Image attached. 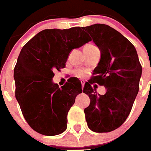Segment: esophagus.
<instances>
[{"label": "esophagus", "mask_w": 151, "mask_h": 151, "mask_svg": "<svg viewBox=\"0 0 151 151\" xmlns=\"http://www.w3.org/2000/svg\"><path fill=\"white\" fill-rule=\"evenodd\" d=\"M81 84H82V88H84V86H85L84 80H81Z\"/></svg>", "instance_id": "esophagus-1"}]
</instances>
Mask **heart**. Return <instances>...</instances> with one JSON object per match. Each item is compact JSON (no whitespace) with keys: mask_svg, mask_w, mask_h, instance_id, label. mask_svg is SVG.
<instances>
[{"mask_svg":"<svg viewBox=\"0 0 151 151\" xmlns=\"http://www.w3.org/2000/svg\"><path fill=\"white\" fill-rule=\"evenodd\" d=\"M93 47H96V46L93 44H88L85 46L84 49H91V48H93ZM74 74H75V76H77V77L83 78V77H84L85 76H86V71H85L84 70L77 69V70H76V71H74Z\"/></svg>","mask_w":151,"mask_h":151,"instance_id":"b5f03b06","label":"heart"}]
</instances>
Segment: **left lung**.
<instances>
[{
  "label": "left lung",
  "mask_w": 151,
  "mask_h": 151,
  "mask_svg": "<svg viewBox=\"0 0 151 151\" xmlns=\"http://www.w3.org/2000/svg\"><path fill=\"white\" fill-rule=\"evenodd\" d=\"M101 51L92 80L85 84L83 93L90 98L84 112L88 127L96 133L111 132L120 127L131 113L139 88L142 65L134 45L116 29L105 24L83 27ZM106 88L97 95L91 84Z\"/></svg>",
  "instance_id": "obj_1"
}]
</instances>
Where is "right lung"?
I'll list each match as a JSON object with an SVG mask.
<instances>
[{
	"mask_svg": "<svg viewBox=\"0 0 151 151\" xmlns=\"http://www.w3.org/2000/svg\"><path fill=\"white\" fill-rule=\"evenodd\" d=\"M91 38L83 28L45 29L22 48L14 69L15 97L29 126L46 136L58 135L67 128V115L82 85L71 78L59 88L54 71L65 66L73 49Z\"/></svg>",
	"mask_w": 151,
	"mask_h": 151,
	"instance_id": "1",
	"label": "right lung"
}]
</instances>
